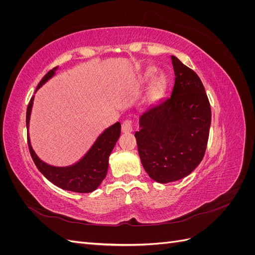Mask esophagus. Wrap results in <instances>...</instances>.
Listing matches in <instances>:
<instances>
[{
	"label": "esophagus",
	"instance_id": "obj_1",
	"mask_svg": "<svg viewBox=\"0 0 255 255\" xmlns=\"http://www.w3.org/2000/svg\"><path fill=\"white\" fill-rule=\"evenodd\" d=\"M121 129H122V133H130L133 130V123L130 120L127 119L122 122V126H121Z\"/></svg>",
	"mask_w": 255,
	"mask_h": 255
}]
</instances>
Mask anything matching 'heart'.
Here are the masks:
<instances>
[{
	"label": "heart",
	"instance_id": "b5f03b06",
	"mask_svg": "<svg viewBox=\"0 0 255 255\" xmlns=\"http://www.w3.org/2000/svg\"><path fill=\"white\" fill-rule=\"evenodd\" d=\"M155 71H156L155 68H150L149 70H146V72L144 74V79L145 80L151 79L154 75V73H155ZM164 87H165V79L163 78V76H158V78L154 81L153 84L151 85V87L148 91V95H146V100H148L149 102L155 101V100H157L158 97L160 96Z\"/></svg>",
	"mask_w": 255,
	"mask_h": 255
}]
</instances>
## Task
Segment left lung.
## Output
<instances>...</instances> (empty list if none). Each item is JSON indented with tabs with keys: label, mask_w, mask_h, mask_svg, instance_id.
Segmentation results:
<instances>
[{
	"label": "left lung",
	"mask_w": 255,
	"mask_h": 255,
	"mask_svg": "<svg viewBox=\"0 0 255 255\" xmlns=\"http://www.w3.org/2000/svg\"><path fill=\"white\" fill-rule=\"evenodd\" d=\"M171 60L175 75L171 96L142 114L135 133L144 170L161 184L183 179L201 163L212 120L198 74L175 56Z\"/></svg>",
	"instance_id": "left-lung-1"
}]
</instances>
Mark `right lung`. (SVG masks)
<instances>
[{
    "label": "right lung",
    "mask_w": 255,
    "mask_h": 255,
    "mask_svg": "<svg viewBox=\"0 0 255 255\" xmlns=\"http://www.w3.org/2000/svg\"><path fill=\"white\" fill-rule=\"evenodd\" d=\"M57 68L45 74L40 83L38 84L36 90L39 89L42 85L55 73ZM34 97L30 99L26 111V128H28L29 116L32 112ZM121 132L120 122H116L115 125L106 128L104 132L98 137V139L91 146L90 150L86 153L78 163L69 167H54L45 164L36 155L32 145H30L29 137L27 135V143L30 156H32L36 167L47 179L56 185L59 188L65 190H70L80 194H86L96 190L100 184L105 179L107 169H109V157L117 142Z\"/></svg>",
    "instance_id": "right-lung-1"
}]
</instances>
